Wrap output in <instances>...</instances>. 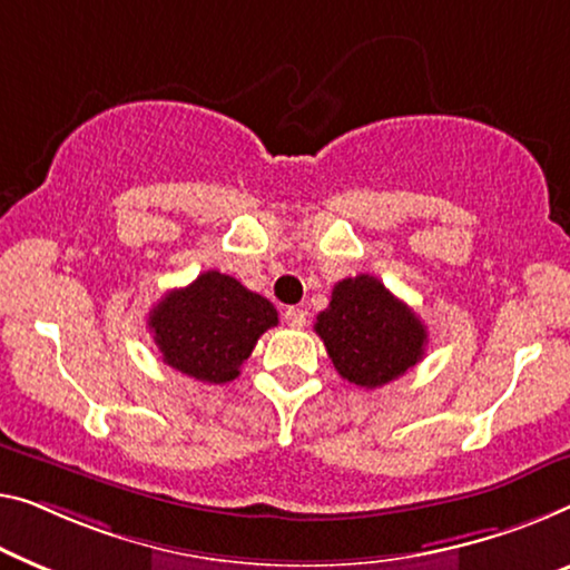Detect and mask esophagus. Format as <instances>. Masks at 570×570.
Instances as JSON below:
<instances>
[{
    "instance_id": "esophagus-1",
    "label": "esophagus",
    "mask_w": 570,
    "mask_h": 570,
    "mask_svg": "<svg viewBox=\"0 0 570 570\" xmlns=\"http://www.w3.org/2000/svg\"><path fill=\"white\" fill-rule=\"evenodd\" d=\"M284 320H286L288 327L302 330L304 325H307V309H302V307H288V309L284 312Z\"/></svg>"
}]
</instances>
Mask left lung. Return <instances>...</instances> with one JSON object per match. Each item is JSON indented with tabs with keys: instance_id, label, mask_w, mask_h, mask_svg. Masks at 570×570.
I'll return each mask as SVG.
<instances>
[{
	"instance_id": "1",
	"label": "left lung",
	"mask_w": 570,
	"mask_h": 570,
	"mask_svg": "<svg viewBox=\"0 0 570 570\" xmlns=\"http://www.w3.org/2000/svg\"><path fill=\"white\" fill-rule=\"evenodd\" d=\"M314 330L335 371L361 389H376L404 376L422 361L428 330L376 276L343 278Z\"/></svg>"
}]
</instances>
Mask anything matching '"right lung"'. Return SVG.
<instances>
[{
    "label": "right lung",
    "mask_w": 570,
    "mask_h": 570,
    "mask_svg": "<svg viewBox=\"0 0 570 570\" xmlns=\"http://www.w3.org/2000/svg\"><path fill=\"white\" fill-rule=\"evenodd\" d=\"M274 325V304L219 271L168 292L148 317L164 363L204 384L237 379L258 337Z\"/></svg>",
    "instance_id": "right-lung-1"
}]
</instances>
